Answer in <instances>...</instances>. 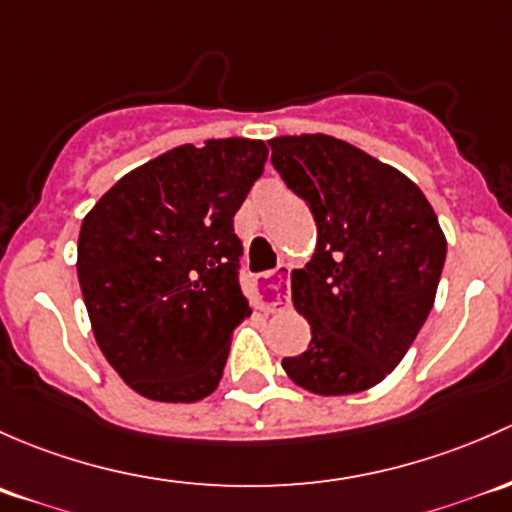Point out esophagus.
Masks as SVG:
<instances>
[{"mask_svg": "<svg viewBox=\"0 0 512 512\" xmlns=\"http://www.w3.org/2000/svg\"><path fill=\"white\" fill-rule=\"evenodd\" d=\"M291 300V268L286 263L268 273L258 286V305L263 310H278Z\"/></svg>", "mask_w": 512, "mask_h": 512, "instance_id": "1", "label": "esophagus"}]
</instances>
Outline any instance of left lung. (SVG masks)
<instances>
[{
	"label": "left lung",
	"mask_w": 512,
	"mask_h": 512,
	"mask_svg": "<svg viewBox=\"0 0 512 512\" xmlns=\"http://www.w3.org/2000/svg\"><path fill=\"white\" fill-rule=\"evenodd\" d=\"M271 162L318 226V249L291 273L310 323L305 352L283 370L308 392L337 397L382 382L434 305L446 239L424 192L367 152L330 135H283Z\"/></svg>",
	"instance_id": "left-lung-1"
}]
</instances>
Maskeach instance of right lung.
<instances>
[{
  "label": "right lung",
  "mask_w": 512,
  "mask_h": 512,
  "mask_svg": "<svg viewBox=\"0 0 512 512\" xmlns=\"http://www.w3.org/2000/svg\"><path fill=\"white\" fill-rule=\"evenodd\" d=\"M261 140H207L155 157L83 219L78 281L105 360L142 397L199 402L251 315L234 214L263 175Z\"/></svg>",
  "instance_id": "right-lung-1"
}]
</instances>
